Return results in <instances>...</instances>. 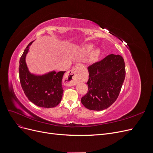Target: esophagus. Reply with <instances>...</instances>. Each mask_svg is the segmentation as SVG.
<instances>
[{"label": "esophagus", "instance_id": "34e87169", "mask_svg": "<svg viewBox=\"0 0 153 153\" xmlns=\"http://www.w3.org/2000/svg\"><path fill=\"white\" fill-rule=\"evenodd\" d=\"M81 68L76 67L69 71L64 76V82L67 85H75L80 78Z\"/></svg>", "mask_w": 153, "mask_h": 153}]
</instances>
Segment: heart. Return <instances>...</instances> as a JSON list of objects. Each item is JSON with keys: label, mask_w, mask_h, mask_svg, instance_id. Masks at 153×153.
Here are the masks:
<instances>
[{"label": "heart", "mask_w": 153, "mask_h": 153, "mask_svg": "<svg viewBox=\"0 0 153 153\" xmlns=\"http://www.w3.org/2000/svg\"><path fill=\"white\" fill-rule=\"evenodd\" d=\"M92 45H89L85 46L84 49H85V50L86 51V52H89L92 50ZM99 55H100V51L98 50H95L91 53V58L92 60H94V59H96L97 57L99 56Z\"/></svg>", "instance_id": "1"}]
</instances>
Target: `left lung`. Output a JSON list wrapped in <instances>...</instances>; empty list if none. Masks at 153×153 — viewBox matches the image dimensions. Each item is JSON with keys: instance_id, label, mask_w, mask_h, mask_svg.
<instances>
[{"instance_id": "1", "label": "left lung", "mask_w": 153, "mask_h": 153, "mask_svg": "<svg viewBox=\"0 0 153 153\" xmlns=\"http://www.w3.org/2000/svg\"><path fill=\"white\" fill-rule=\"evenodd\" d=\"M87 93L81 102L92 110H103L118 98L126 75L125 64L120 55L110 54L88 67Z\"/></svg>"}]
</instances>
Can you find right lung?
Listing matches in <instances>:
<instances>
[{"mask_svg": "<svg viewBox=\"0 0 153 153\" xmlns=\"http://www.w3.org/2000/svg\"><path fill=\"white\" fill-rule=\"evenodd\" d=\"M33 41L27 45L20 59L19 76L22 89L29 100L36 105L43 108L55 107L62 97V80L65 71H53L43 75L30 73L25 57Z\"/></svg>", "mask_w": 153, "mask_h": 153, "instance_id": "right-lung-1", "label": "right lung"}]
</instances>
